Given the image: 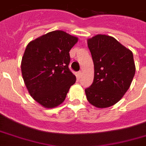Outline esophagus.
Wrapping results in <instances>:
<instances>
[{
    "label": "esophagus",
    "mask_w": 146,
    "mask_h": 146,
    "mask_svg": "<svg viewBox=\"0 0 146 146\" xmlns=\"http://www.w3.org/2000/svg\"><path fill=\"white\" fill-rule=\"evenodd\" d=\"M81 76H82V72L80 70V71H78V73H77V76H78V78H81Z\"/></svg>",
    "instance_id": "obj_1"
}]
</instances>
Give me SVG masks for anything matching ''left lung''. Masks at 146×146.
<instances>
[{"instance_id":"1","label":"left lung","mask_w":146,"mask_h":146,"mask_svg":"<svg viewBox=\"0 0 146 146\" xmlns=\"http://www.w3.org/2000/svg\"><path fill=\"white\" fill-rule=\"evenodd\" d=\"M94 62L92 84L85 89L87 100L99 108L117 103L129 88L135 73L133 54L113 37L98 35L87 40Z\"/></svg>"}]
</instances>
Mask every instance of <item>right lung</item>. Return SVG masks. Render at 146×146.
Instances as JSON below:
<instances>
[{
	"label": "right lung",
	"instance_id": "obj_1",
	"mask_svg": "<svg viewBox=\"0 0 146 146\" xmlns=\"http://www.w3.org/2000/svg\"><path fill=\"white\" fill-rule=\"evenodd\" d=\"M78 38L62 31L49 32L27 44L21 62L25 84L33 98L46 108L64 102L76 76L68 68L69 52Z\"/></svg>",
	"mask_w": 146,
	"mask_h": 146
}]
</instances>
